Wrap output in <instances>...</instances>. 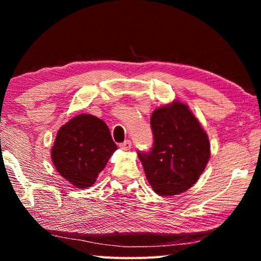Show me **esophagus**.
Here are the masks:
<instances>
[{"mask_svg": "<svg viewBox=\"0 0 261 261\" xmlns=\"http://www.w3.org/2000/svg\"><path fill=\"white\" fill-rule=\"evenodd\" d=\"M131 146L132 145H131L130 140H125L120 144V148L123 149V151H129V149H131Z\"/></svg>", "mask_w": 261, "mask_h": 261, "instance_id": "esophagus-1", "label": "esophagus"}]
</instances>
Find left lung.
<instances>
[{
	"mask_svg": "<svg viewBox=\"0 0 261 261\" xmlns=\"http://www.w3.org/2000/svg\"><path fill=\"white\" fill-rule=\"evenodd\" d=\"M153 147L138 151L152 189L160 196L187 191L197 182L210 160V141L187 105L174 101L151 116Z\"/></svg>",
	"mask_w": 261,
	"mask_h": 261,
	"instance_id": "1",
	"label": "left lung"
}]
</instances>
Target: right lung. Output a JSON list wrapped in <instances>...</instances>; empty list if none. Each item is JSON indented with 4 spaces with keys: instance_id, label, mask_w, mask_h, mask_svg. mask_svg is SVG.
Returning <instances> with one entry per match:
<instances>
[{
    "instance_id": "add662e5",
    "label": "right lung",
    "mask_w": 261,
    "mask_h": 261,
    "mask_svg": "<svg viewBox=\"0 0 261 261\" xmlns=\"http://www.w3.org/2000/svg\"><path fill=\"white\" fill-rule=\"evenodd\" d=\"M117 146L106 123L81 114L57 132L51 160L62 177L79 189L94 184Z\"/></svg>"
}]
</instances>
